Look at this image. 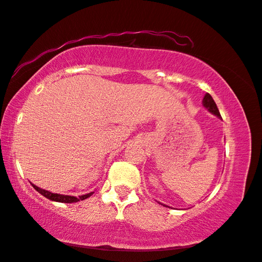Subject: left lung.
<instances>
[{
    "mask_svg": "<svg viewBox=\"0 0 262 262\" xmlns=\"http://www.w3.org/2000/svg\"><path fill=\"white\" fill-rule=\"evenodd\" d=\"M203 105H204L205 108L209 111V112H211V113L214 114V115H217L218 118H222L221 113H219V111H218L217 105H215L214 100H213L212 97H211L209 93H206L204 95V99H203Z\"/></svg>",
    "mask_w": 262,
    "mask_h": 262,
    "instance_id": "8db88e82",
    "label": "left lung"
}]
</instances>
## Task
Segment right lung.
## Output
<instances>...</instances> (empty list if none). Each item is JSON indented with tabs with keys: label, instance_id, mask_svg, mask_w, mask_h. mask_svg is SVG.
Masks as SVG:
<instances>
[{
	"label": "right lung",
	"instance_id": "right-lung-1",
	"mask_svg": "<svg viewBox=\"0 0 262 262\" xmlns=\"http://www.w3.org/2000/svg\"><path fill=\"white\" fill-rule=\"evenodd\" d=\"M31 185L34 186L35 190L38 191L40 194H43L45 198L50 199V201L59 202V203H77L79 201H84V199L89 198L90 196H92V194L94 193V192H90V193H87V194H82V196H79L77 198V197H74V196H68V194H60V193L50 192V191L44 190V189H40V188H38V186L35 185V184H32V183H31Z\"/></svg>",
	"mask_w": 262,
	"mask_h": 262
}]
</instances>
